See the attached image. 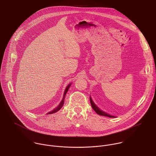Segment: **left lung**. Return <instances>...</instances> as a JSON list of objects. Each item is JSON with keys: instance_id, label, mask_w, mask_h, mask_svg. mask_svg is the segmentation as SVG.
<instances>
[{"instance_id": "left-lung-1", "label": "left lung", "mask_w": 156, "mask_h": 156, "mask_svg": "<svg viewBox=\"0 0 156 156\" xmlns=\"http://www.w3.org/2000/svg\"><path fill=\"white\" fill-rule=\"evenodd\" d=\"M90 102H91V106H92V108H93V110L95 111V112L98 114H99V115H103V116H106V117H111V118H113V117H115L114 116H112V115H108V114H107V113H105V112H104L103 111H102V110H101L95 104H94V103L93 102V101H92V99H91V98H90Z\"/></svg>"}]
</instances>
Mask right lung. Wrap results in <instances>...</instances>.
Instances as JSON below:
<instances>
[{"mask_svg": "<svg viewBox=\"0 0 156 156\" xmlns=\"http://www.w3.org/2000/svg\"><path fill=\"white\" fill-rule=\"evenodd\" d=\"M70 84H69V86L66 87V90H65V93H64V95H63V99H62V102H60V104L56 107V108H55L54 110H52V111H51V112H49L48 114H54V113H55V112H57V111H58L62 107H63V104H64V101H65V95H66V93H67V91H69V87H70Z\"/></svg>", "mask_w": 156, "mask_h": 156, "instance_id": "obj_1", "label": "right lung"}]
</instances>
